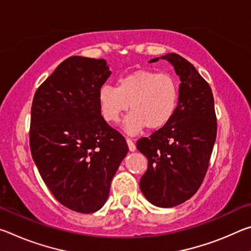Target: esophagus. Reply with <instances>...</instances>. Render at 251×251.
Here are the masks:
<instances>
[{"instance_id": "34e87169", "label": "esophagus", "mask_w": 251, "mask_h": 251, "mask_svg": "<svg viewBox=\"0 0 251 251\" xmlns=\"http://www.w3.org/2000/svg\"><path fill=\"white\" fill-rule=\"evenodd\" d=\"M126 143H127V145H128V148H129L130 151H136V145L134 144V142L131 141V139L126 138Z\"/></svg>"}]
</instances>
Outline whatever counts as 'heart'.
Instances as JSON below:
<instances>
[{
    "label": "heart",
    "mask_w": 251,
    "mask_h": 251,
    "mask_svg": "<svg viewBox=\"0 0 251 251\" xmlns=\"http://www.w3.org/2000/svg\"><path fill=\"white\" fill-rule=\"evenodd\" d=\"M179 90L173 75L151 70H138L125 75L117 86L103 85L97 92L100 113L107 123L125 118L124 130L129 135L141 133L146 127L156 130L168 124L175 114Z\"/></svg>",
    "instance_id": "heart-1"
}]
</instances>
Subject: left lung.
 Returning <instances> with one entry per match:
<instances>
[{
  "label": "left lung",
  "mask_w": 251,
  "mask_h": 251,
  "mask_svg": "<svg viewBox=\"0 0 251 251\" xmlns=\"http://www.w3.org/2000/svg\"><path fill=\"white\" fill-rule=\"evenodd\" d=\"M165 59L179 77V100L168 124L141 138L137 150L147 157L148 168L139 181L145 198L154 206L180 205L197 192L209 166L217 135L211 88L193 64L175 53Z\"/></svg>",
  "instance_id": "obj_1"
}]
</instances>
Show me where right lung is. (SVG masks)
I'll return each instance as SVG.
<instances>
[{"label":"right lung","mask_w":251,"mask_h":251,"mask_svg":"<svg viewBox=\"0 0 251 251\" xmlns=\"http://www.w3.org/2000/svg\"><path fill=\"white\" fill-rule=\"evenodd\" d=\"M110 74L103 58L71 56L37 88L32 103L34 163L54 197L82 214L104 206L128 152L125 138L100 113L97 92Z\"/></svg>","instance_id":"add662e5"}]
</instances>
